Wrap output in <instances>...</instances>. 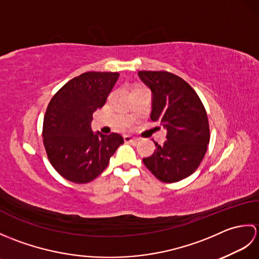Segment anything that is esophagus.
<instances>
[{
  "instance_id": "esophagus-1",
  "label": "esophagus",
  "mask_w": 259,
  "mask_h": 259,
  "mask_svg": "<svg viewBox=\"0 0 259 259\" xmlns=\"http://www.w3.org/2000/svg\"><path fill=\"white\" fill-rule=\"evenodd\" d=\"M123 139H124V141L125 142H138V138H136V137H133V136H128V135H125L124 137H123Z\"/></svg>"
}]
</instances>
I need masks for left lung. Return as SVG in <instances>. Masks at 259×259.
I'll return each mask as SVG.
<instances>
[{
    "mask_svg": "<svg viewBox=\"0 0 259 259\" xmlns=\"http://www.w3.org/2000/svg\"><path fill=\"white\" fill-rule=\"evenodd\" d=\"M152 92V121L167 129V140L156 144L145 166L162 183H177L199 167L207 151L210 131L206 109L196 91L168 71H139Z\"/></svg>",
    "mask_w": 259,
    "mask_h": 259,
    "instance_id": "left-lung-1",
    "label": "left lung"
}]
</instances>
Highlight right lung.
I'll return each mask as SVG.
<instances>
[{
  "label": "right lung",
  "mask_w": 259,
  "mask_h": 259,
  "mask_svg": "<svg viewBox=\"0 0 259 259\" xmlns=\"http://www.w3.org/2000/svg\"><path fill=\"white\" fill-rule=\"evenodd\" d=\"M118 72H85L67 82L48 104L43 145L53 168L74 184L96 179L108 167L122 136L93 134L92 114L106 103Z\"/></svg>",
  "instance_id": "add662e5"
}]
</instances>
